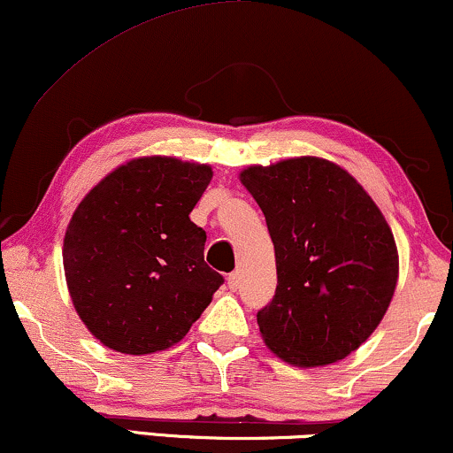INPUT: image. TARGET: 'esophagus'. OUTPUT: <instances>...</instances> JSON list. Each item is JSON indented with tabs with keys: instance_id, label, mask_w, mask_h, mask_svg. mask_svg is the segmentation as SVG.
<instances>
[{
	"instance_id": "obj_1",
	"label": "esophagus",
	"mask_w": 453,
	"mask_h": 453,
	"mask_svg": "<svg viewBox=\"0 0 453 453\" xmlns=\"http://www.w3.org/2000/svg\"><path fill=\"white\" fill-rule=\"evenodd\" d=\"M226 283H228V288L233 289V292H237L239 286H242V275H239V273H231V275H228V279H226Z\"/></svg>"
}]
</instances>
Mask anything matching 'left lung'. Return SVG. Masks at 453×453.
Listing matches in <instances>:
<instances>
[{
	"label": "left lung",
	"instance_id": "1",
	"mask_svg": "<svg viewBox=\"0 0 453 453\" xmlns=\"http://www.w3.org/2000/svg\"><path fill=\"white\" fill-rule=\"evenodd\" d=\"M242 184L266 218L277 289L258 326L279 359L319 367L372 336L399 277L393 231L349 172L319 157L250 165Z\"/></svg>",
	"mask_w": 453,
	"mask_h": 453
}]
</instances>
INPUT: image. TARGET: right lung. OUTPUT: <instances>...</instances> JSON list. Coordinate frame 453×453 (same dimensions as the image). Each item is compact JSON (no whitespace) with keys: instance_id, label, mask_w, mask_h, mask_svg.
Returning <instances> with one entry per match:
<instances>
[{"instance_id":"add662e5","label":"right lung","mask_w":453,"mask_h":453,"mask_svg":"<svg viewBox=\"0 0 453 453\" xmlns=\"http://www.w3.org/2000/svg\"><path fill=\"white\" fill-rule=\"evenodd\" d=\"M210 180L205 164L132 159L73 211L63 245L66 286L104 346L126 355L170 349L225 283L203 260L205 231L188 218Z\"/></svg>"}]
</instances>
